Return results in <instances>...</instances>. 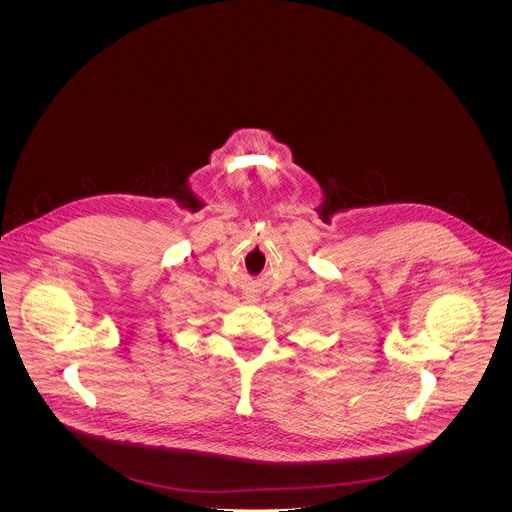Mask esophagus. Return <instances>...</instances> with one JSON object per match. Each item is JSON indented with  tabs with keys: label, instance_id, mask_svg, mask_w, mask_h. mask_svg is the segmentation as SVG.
Returning <instances> with one entry per match:
<instances>
[{
	"label": "esophagus",
	"instance_id": "esophagus-1",
	"mask_svg": "<svg viewBox=\"0 0 512 512\" xmlns=\"http://www.w3.org/2000/svg\"><path fill=\"white\" fill-rule=\"evenodd\" d=\"M246 299H248V297H246ZM250 299H252V297H250Z\"/></svg>",
	"mask_w": 512,
	"mask_h": 512
}]
</instances>
